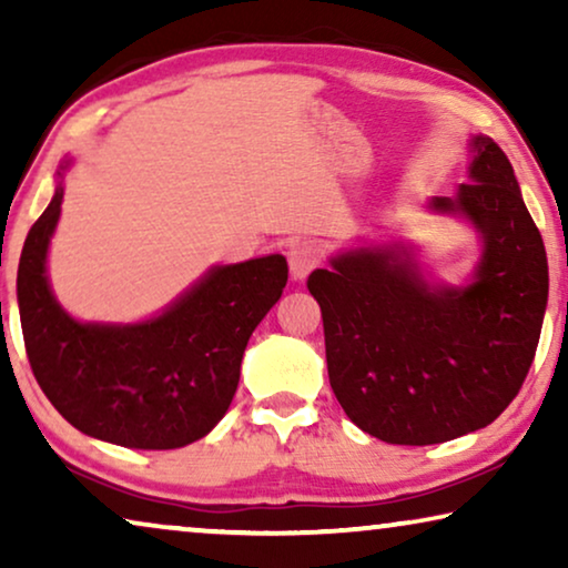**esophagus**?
Returning a JSON list of instances; mask_svg holds the SVG:
<instances>
[{
  "label": "esophagus",
  "instance_id": "esophagus-1",
  "mask_svg": "<svg viewBox=\"0 0 568 568\" xmlns=\"http://www.w3.org/2000/svg\"><path fill=\"white\" fill-rule=\"evenodd\" d=\"M317 251L310 243H294L290 247V271H292V278H297L302 282L310 271L317 266Z\"/></svg>",
  "mask_w": 568,
  "mask_h": 568
}]
</instances>
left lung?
<instances>
[{
	"label": "left lung",
	"mask_w": 568,
	"mask_h": 568,
	"mask_svg": "<svg viewBox=\"0 0 568 568\" xmlns=\"http://www.w3.org/2000/svg\"><path fill=\"white\" fill-rule=\"evenodd\" d=\"M470 152L457 196L429 201L480 235L468 284H429L400 243L338 253L307 278L333 393L362 432L390 445L484 429L515 400L538 348L546 245L501 146L473 136Z\"/></svg>",
	"instance_id": "1"
}]
</instances>
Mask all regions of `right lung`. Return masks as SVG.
I'll return each mask as SVG.
<instances>
[{
	"label": "right lung",
	"mask_w": 568,
	"mask_h": 568,
	"mask_svg": "<svg viewBox=\"0 0 568 568\" xmlns=\"http://www.w3.org/2000/svg\"><path fill=\"white\" fill-rule=\"evenodd\" d=\"M67 168L18 266L22 338L38 385L88 437L131 449L191 445L227 414L247 341L286 286V258L274 253L212 266L150 321H74L45 274Z\"/></svg>",
	"instance_id": "add662e5"
}]
</instances>
